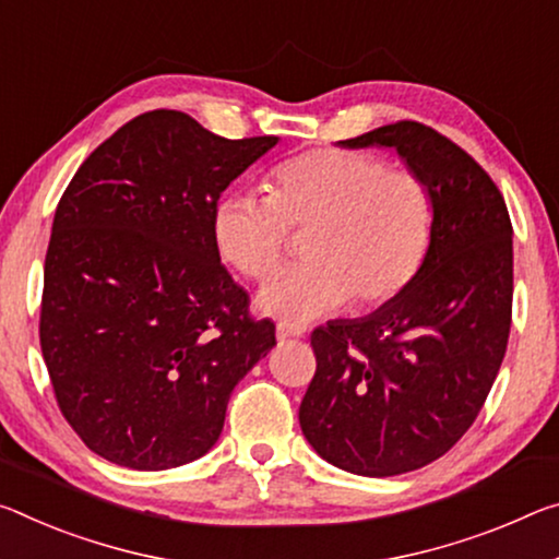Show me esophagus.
Here are the masks:
<instances>
[{
    "instance_id": "1",
    "label": "esophagus",
    "mask_w": 559,
    "mask_h": 559,
    "mask_svg": "<svg viewBox=\"0 0 559 559\" xmlns=\"http://www.w3.org/2000/svg\"><path fill=\"white\" fill-rule=\"evenodd\" d=\"M306 331L300 325H288V323H278L276 325V338L286 341V338H300Z\"/></svg>"
}]
</instances>
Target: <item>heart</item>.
<instances>
[{"instance_id":"obj_1","label":"heart","mask_w":559,"mask_h":559,"mask_svg":"<svg viewBox=\"0 0 559 559\" xmlns=\"http://www.w3.org/2000/svg\"><path fill=\"white\" fill-rule=\"evenodd\" d=\"M288 228L306 231L304 263L263 283L255 308L306 323L341 308L380 306L418 276L432 246L436 206L420 176L343 148H316L271 174L269 197L228 193L214 209L221 259L248 278L281 263Z\"/></svg>"}]
</instances>
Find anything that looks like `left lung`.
Wrapping results in <instances>:
<instances>
[{"mask_svg":"<svg viewBox=\"0 0 559 559\" xmlns=\"http://www.w3.org/2000/svg\"><path fill=\"white\" fill-rule=\"evenodd\" d=\"M391 148L436 206L428 259L401 296L316 328L306 440L345 473L391 477L445 455L480 413L508 348L512 224L480 164L418 121L338 141Z\"/></svg>","mask_w":559,"mask_h":559,"instance_id":"1","label":"left lung"}]
</instances>
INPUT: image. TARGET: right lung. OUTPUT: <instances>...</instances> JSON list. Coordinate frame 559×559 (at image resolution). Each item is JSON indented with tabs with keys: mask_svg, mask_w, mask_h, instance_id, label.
<instances>
[{
	"mask_svg": "<svg viewBox=\"0 0 559 559\" xmlns=\"http://www.w3.org/2000/svg\"><path fill=\"white\" fill-rule=\"evenodd\" d=\"M276 144L156 109L67 186L44 261L41 356L64 418L109 463L168 471L206 455L238 380L276 345L214 241L221 193Z\"/></svg>",
	"mask_w": 559,
	"mask_h": 559,
	"instance_id": "add662e5",
	"label": "right lung"
}]
</instances>
